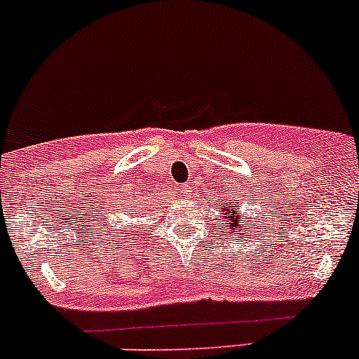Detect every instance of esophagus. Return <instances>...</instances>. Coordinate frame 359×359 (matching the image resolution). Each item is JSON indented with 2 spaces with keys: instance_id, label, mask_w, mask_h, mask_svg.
<instances>
[{
  "instance_id": "obj_1",
  "label": "esophagus",
  "mask_w": 359,
  "mask_h": 359,
  "mask_svg": "<svg viewBox=\"0 0 359 359\" xmlns=\"http://www.w3.org/2000/svg\"><path fill=\"white\" fill-rule=\"evenodd\" d=\"M187 189H189V187H186V186H184V189H182V191H184V193H186V191H187Z\"/></svg>"
}]
</instances>
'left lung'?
<instances>
[{
  "instance_id": "1",
  "label": "left lung",
  "mask_w": 359,
  "mask_h": 359,
  "mask_svg": "<svg viewBox=\"0 0 359 359\" xmlns=\"http://www.w3.org/2000/svg\"><path fill=\"white\" fill-rule=\"evenodd\" d=\"M224 206H226V208H224V213H226L227 219H229L231 222H233V226H231V227H233V231H238V227H248L247 224L241 222L240 217H238L236 213H234V208H231V206H227V205H224ZM250 226H252V224H250ZM238 234H240V233H238Z\"/></svg>"
}]
</instances>
